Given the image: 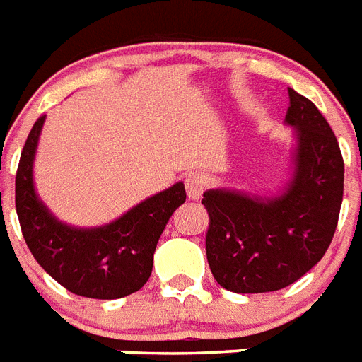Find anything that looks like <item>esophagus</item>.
I'll list each match as a JSON object with an SVG mask.
<instances>
[{"instance_id": "1", "label": "esophagus", "mask_w": 362, "mask_h": 362, "mask_svg": "<svg viewBox=\"0 0 362 362\" xmlns=\"http://www.w3.org/2000/svg\"><path fill=\"white\" fill-rule=\"evenodd\" d=\"M206 186H208V180L202 173L193 171L186 176V193L191 200H199L204 193Z\"/></svg>"}]
</instances>
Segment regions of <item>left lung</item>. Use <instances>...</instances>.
<instances>
[{"mask_svg":"<svg viewBox=\"0 0 362 362\" xmlns=\"http://www.w3.org/2000/svg\"><path fill=\"white\" fill-rule=\"evenodd\" d=\"M285 121L296 127V173L284 195L250 199L206 191V256L217 284L232 293H270L294 284L329 248L341 214L344 160L326 117L289 88Z\"/></svg>","mask_w":362,"mask_h":362,"instance_id":"obj_1","label":"left lung"}]
</instances>
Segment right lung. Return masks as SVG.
Returning a JSON list of instances; mask_svg holds the SVG:
<instances>
[{
    "label": "right lung",
    "instance_id": "1",
    "mask_svg": "<svg viewBox=\"0 0 362 362\" xmlns=\"http://www.w3.org/2000/svg\"><path fill=\"white\" fill-rule=\"evenodd\" d=\"M45 114L33 124L16 171V214L38 265L69 293L95 300L139 291L153 272L156 243L176 208L186 202L184 184L144 200L114 223L78 230L59 223L36 199L33 160Z\"/></svg>",
    "mask_w": 362,
    "mask_h": 362
}]
</instances>
